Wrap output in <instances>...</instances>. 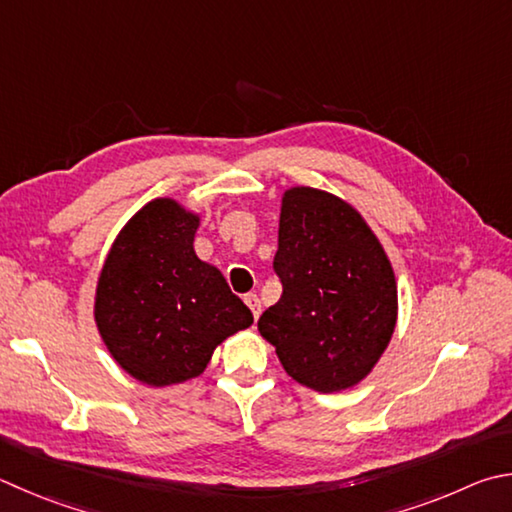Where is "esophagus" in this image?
Here are the masks:
<instances>
[{
  "label": "esophagus",
  "mask_w": 512,
  "mask_h": 512,
  "mask_svg": "<svg viewBox=\"0 0 512 512\" xmlns=\"http://www.w3.org/2000/svg\"><path fill=\"white\" fill-rule=\"evenodd\" d=\"M244 302L248 304V309L253 311V318L257 320L259 313H262V302H259V297H257L255 293H248V295L244 297Z\"/></svg>",
  "instance_id": "esophagus-1"
}]
</instances>
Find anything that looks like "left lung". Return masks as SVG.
I'll return each mask as SVG.
<instances>
[{
	"label": "left lung",
	"instance_id": "8db88e82",
	"mask_svg": "<svg viewBox=\"0 0 512 512\" xmlns=\"http://www.w3.org/2000/svg\"><path fill=\"white\" fill-rule=\"evenodd\" d=\"M273 271L280 302L257 329L286 374L331 394L353 387L396 327V280L374 232L349 203L315 188L284 192Z\"/></svg>",
	"mask_w": 512,
	"mask_h": 512
}]
</instances>
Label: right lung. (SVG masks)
Instances as JSON below:
<instances>
[{"label": "right lung", "mask_w": 512, "mask_h": 512, "mask_svg": "<svg viewBox=\"0 0 512 512\" xmlns=\"http://www.w3.org/2000/svg\"><path fill=\"white\" fill-rule=\"evenodd\" d=\"M199 217L154 199L120 230L96 288V324L129 376L165 387L199 376L212 351L253 324L215 266L194 253Z\"/></svg>", "instance_id": "add662e5"}]
</instances>
